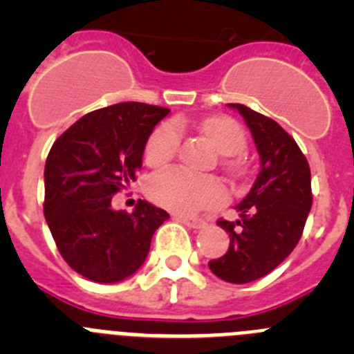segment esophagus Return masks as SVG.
<instances>
[{"mask_svg":"<svg viewBox=\"0 0 354 354\" xmlns=\"http://www.w3.org/2000/svg\"><path fill=\"white\" fill-rule=\"evenodd\" d=\"M175 220L180 221V223H184V225H186V227H189V228H204V227H207V221L195 220V218H192V216H175Z\"/></svg>","mask_w":354,"mask_h":354,"instance_id":"34e87169","label":"esophagus"}]
</instances>
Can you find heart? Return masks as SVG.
<instances>
[{
    "label": "heart",
    "instance_id": "obj_1",
    "mask_svg": "<svg viewBox=\"0 0 354 354\" xmlns=\"http://www.w3.org/2000/svg\"><path fill=\"white\" fill-rule=\"evenodd\" d=\"M205 138L223 156H237L246 147L245 129L230 117H209L200 124ZM180 147V127L175 122H165L150 134L145 145V161L150 167H161ZM227 170L239 174L241 165L236 159H228ZM149 195L156 204L180 214H195L204 209L221 205L227 198L223 186L211 177H200L183 168H167L150 179Z\"/></svg>",
    "mask_w": 354,
    "mask_h": 354
}]
</instances>
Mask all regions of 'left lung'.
<instances>
[{
    "label": "left lung",
    "mask_w": 354,
    "mask_h": 354,
    "mask_svg": "<svg viewBox=\"0 0 354 354\" xmlns=\"http://www.w3.org/2000/svg\"><path fill=\"white\" fill-rule=\"evenodd\" d=\"M237 109L250 127L261 156V171L236 209L239 220H220L230 237L223 257L209 270L230 283H248L266 277L290 255L312 207L310 167L289 133L270 117L245 104Z\"/></svg>",
    "instance_id": "1"
}]
</instances>
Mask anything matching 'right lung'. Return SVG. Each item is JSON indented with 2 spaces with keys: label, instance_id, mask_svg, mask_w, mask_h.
<instances>
[{
  "label": "right lung",
  "instance_id": "1",
  "mask_svg": "<svg viewBox=\"0 0 354 354\" xmlns=\"http://www.w3.org/2000/svg\"><path fill=\"white\" fill-rule=\"evenodd\" d=\"M168 108L120 102L72 124L49 150L44 216L64 261L92 282L115 283L140 270L167 211L138 200L115 211V193L136 180L143 150Z\"/></svg>",
  "mask_w": 354,
  "mask_h": 354
}]
</instances>
